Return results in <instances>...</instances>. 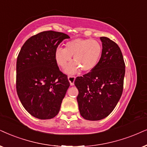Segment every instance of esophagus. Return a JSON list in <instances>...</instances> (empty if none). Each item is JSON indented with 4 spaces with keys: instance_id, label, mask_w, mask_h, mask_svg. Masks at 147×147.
<instances>
[{
    "instance_id": "obj_1",
    "label": "esophagus",
    "mask_w": 147,
    "mask_h": 147,
    "mask_svg": "<svg viewBox=\"0 0 147 147\" xmlns=\"http://www.w3.org/2000/svg\"><path fill=\"white\" fill-rule=\"evenodd\" d=\"M75 76H68V81H69L70 82V85H74V82H75Z\"/></svg>"
}]
</instances>
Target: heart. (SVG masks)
I'll list each match as a JSON object with an SVG mask.
<instances>
[{"label":"heart","mask_w":147,"mask_h":147,"mask_svg":"<svg viewBox=\"0 0 147 147\" xmlns=\"http://www.w3.org/2000/svg\"><path fill=\"white\" fill-rule=\"evenodd\" d=\"M102 47L99 41L88 38H77L67 42L65 48L58 47L55 52L56 63L61 68H64L68 74H75L80 69L83 72H90L97 66L101 57Z\"/></svg>","instance_id":"b5f03b06"}]
</instances>
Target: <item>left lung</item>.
I'll return each mask as SVG.
<instances>
[{"label": "left lung", "mask_w": 147, "mask_h": 147, "mask_svg": "<svg viewBox=\"0 0 147 147\" xmlns=\"http://www.w3.org/2000/svg\"><path fill=\"white\" fill-rule=\"evenodd\" d=\"M102 52L97 66L75 85L79 90L77 102L85 119L98 121L107 117L117 105L122 95L125 62L120 48L114 41L100 37Z\"/></svg>", "instance_id": "obj_1"}]
</instances>
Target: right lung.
<instances>
[{"label":"right lung","mask_w":147,"mask_h":147,"mask_svg":"<svg viewBox=\"0 0 147 147\" xmlns=\"http://www.w3.org/2000/svg\"><path fill=\"white\" fill-rule=\"evenodd\" d=\"M70 36L44 31L29 38L21 48L16 64V90L24 109L40 119L58 114L70 86L68 77L59 69L55 52Z\"/></svg>","instance_id":"add662e5"}]
</instances>
